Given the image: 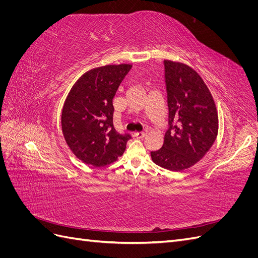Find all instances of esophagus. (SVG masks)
<instances>
[{
  "label": "esophagus",
  "mask_w": 258,
  "mask_h": 258,
  "mask_svg": "<svg viewBox=\"0 0 258 258\" xmlns=\"http://www.w3.org/2000/svg\"><path fill=\"white\" fill-rule=\"evenodd\" d=\"M146 134H147V129H143L142 131H140V132H135L134 136L136 138H139V139H143L146 136Z\"/></svg>",
  "instance_id": "esophagus-1"
}]
</instances>
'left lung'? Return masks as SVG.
Returning <instances> with one entry per match:
<instances>
[{
	"label": "left lung",
	"instance_id": "8db88e82",
	"mask_svg": "<svg viewBox=\"0 0 258 258\" xmlns=\"http://www.w3.org/2000/svg\"><path fill=\"white\" fill-rule=\"evenodd\" d=\"M163 64L168 129L162 147L151 156L156 165L181 171L199 161L212 146L218 118L210 90L196 71L169 60Z\"/></svg>",
	"mask_w": 258,
	"mask_h": 258
}]
</instances>
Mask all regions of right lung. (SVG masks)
Wrapping results in <instances>:
<instances>
[{
    "instance_id": "obj_1",
    "label": "right lung",
    "mask_w": 258,
    "mask_h": 258,
    "mask_svg": "<svg viewBox=\"0 0 258 258\" xmlns=\"http://www.w3.org/2000/svg\"><path fill=\"white\" fill-rule=\"evenodd\" d=\"M130 69V64L93 69L69 93L62 111V132L69 147L85 163L110 165L126 150L131 136L114 128L113 98Z\"/></svg>"
}]
</instances>
